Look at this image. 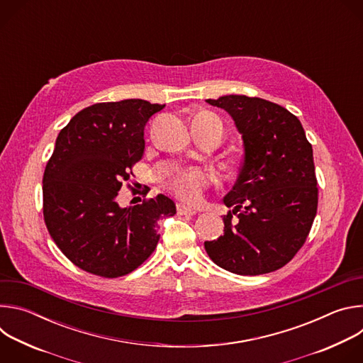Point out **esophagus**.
<instances>
[{
	"instance_id": "obj_1",
	"label": "esophagus",
	"mask_w": 363,
	"mask_h": 363,
	"mask_svg": "<svg viewBox=\"0 0 363 363\" xmlns=\"http://www.w3.org/2000/svg\"><path fill=\"white\" fill-rule=\"evenodd\" d=\"M177 213H178V216H195L196 210L191 208V206H186L185 203H178L177 205Z\"/></svg>"
}]
</instances>
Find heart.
<instances>
[{"mask_svg": "<svg viewBox=\"0 0 363 363\" xmlns=\"http://www.w3.org/2000/svg\"><path fill=\"white\" fill-rule=\"evenodd\" d=\"M217 125H220V121L210 112H202L192 121V128L198 129H206ZM208 185L210 177L198 168L178 171L168 179V188L171 192L189 203L199 202L203 195V189Z\"/></svg>", "mask_w": 363, "mask_h": 363, "instance_id": "heart-1", "label": "heart"}]
</instances>
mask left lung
<instances>
[{"instance_id": "1", "label": "left lung", "mask_w": 363, "mask_h": 363, "mask_svg": "<svg viewBox=\"0 0 363 363\" xmlns=\"http://www.w3.org/2000/svg\"><path fill=\"white\" fill-rule=\"evenodd\" d=\"M233 118L244 157L224 203V235L205 241L221 269L240 276L286 266L304 244L318 211L313 149L300 121L273 101L244 94L205 100ZM238 216V220L232 218Z\"/></svg>"}]
</instances>
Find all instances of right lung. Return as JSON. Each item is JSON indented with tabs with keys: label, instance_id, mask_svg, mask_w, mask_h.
Listing matches in <instances>:
<instances>
[{
	"label": "right lung",
	"instance_id": "1",
	"mask_svg": "<svg viewBox=\"0 0 363 363\" xmlns=\"http://www.w3.org/2000/svg\"><path fill=\"white\" fill-rule=\"evenodd\" d=\"M165 105L142 99L96 103L60 130L43 177V214L62 252L106 279L138 269L157 248L160 220L177 214L162 194L135 206L118 203L122 182L140 161L145 125Z\"/></svg>",
	"mask_w": 363,
	"mask_h": 363
}]
</instances>
